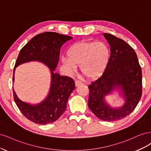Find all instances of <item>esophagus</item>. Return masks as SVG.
Here are the masks:
<instances>
[{"instance_id":"34e87169","label":"esophagus","mask_w":151,"mask_h":151,"mask_svg":"<svg viewBox=\"0 0 151 151\" xmlns=\"http://www.w3.org/2000/svg\"><path fill=\"white\" fill-rule=\"evenodd\" d=\"M81 84H82L81 82H80L79 81H76V82H75V86H76V87H78V86H79Z\"/></svg>"}]
</instances>
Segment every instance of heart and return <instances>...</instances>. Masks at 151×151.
I'll return each instance as SVG.
<instances>
[{"label": "heart", "instance_id": "b5f03b06", "mask_svg": "<svg viewBox=\"0 0 151 151\" xmlns=\"http://www.w3.org/2000/svg\"><path fill=\"white\" fill-rule=\"evenodd\" d=\"M67 57L61 59L63 65L69 74L74 72L77 65L89 79H96L106 70L110 58L108 45L103 42H81L74 43L67 52Z\"/></svg>", "mask_w": 151, "mask_h": 151}]
</instances>
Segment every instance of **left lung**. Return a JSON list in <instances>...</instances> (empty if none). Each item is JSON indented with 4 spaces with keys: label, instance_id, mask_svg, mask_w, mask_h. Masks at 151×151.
<instances>
[{
    "label": "left lung",
    "instance_id": "obj_1",
    "mask_svg": "<svg viewBox=\"0 0 151 151\" xmlns=\"http://www.w3.org/2000/svg\"><path fill=\"white\" fill-rule=\"evenodd\" d=\"M110 46V58L102 76L89 86L88 106L103 121L124 118L137 106L142 96V70L134 50L124 40L109 33L103 34ZM116 90L124 99L113 107L106 99Z\"/></svg>",
    "mask_w": 151,
    "mask_h": 151
}]
</instances>
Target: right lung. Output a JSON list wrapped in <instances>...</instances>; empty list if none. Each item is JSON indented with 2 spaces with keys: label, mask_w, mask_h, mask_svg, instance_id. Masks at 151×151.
I'll return each mask as SVG.
<instances>
[{
  "label": "right lung",
  "mask_w": 151,
  "mask_h": 151,
  "mask_svg": "<svg viewBox=\"0 0 151 151\" xmlns=\"http://www.w3.org/2000/svg\"><path fill=\"white\" fill-rule=\"evenodd\" d=\"M71 39L72 36L45 32L35 36L27 43L17 57L13 71V83L16 68L27 62L35 61L43 63L51 75L48 94L39 103L32 104L22 101L13 89L14 99L18 108L26 118L35 123L45 125L57 120L65 111L68 98L75 89L72 79L55 72L62 45Z\"/></svg>",
  "instance_id": "add662e5"
}]
</instances>
